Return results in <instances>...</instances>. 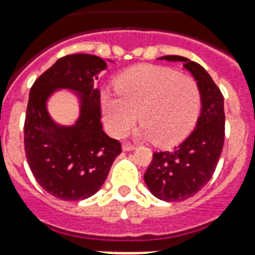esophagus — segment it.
<instances>
[{"mask_svg": "<svg viewBox=\"0 0 255 255\" xmlns=\"http://www.w3.org/2000/svg\"><path fill=\"white\" fill-rule=\"evenodd\" d=\"M122 147H123V150H124V151H131V150H135V146H133V144H131V143H128V142H124Z\"/></svg>", "mask_w": 255, "mask_h": 255, "instance_id": "34e87169", "label": "esophagus"}]
</instances>
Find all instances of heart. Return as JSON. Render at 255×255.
I'll return each mask as SVG.
<instances>
[{
  "label": "heart",
  "instance_id": "b5f03b06",
  "mask_svg": "<svg viewBox=\"0 0 255 255\" xmlns=\"http://www.w3.org/2000/svg\"><path fill=\"white\" fill-rule=\"evenodd\" d=\"M116 93L102 91L101 106L108 131L122 138L136 119L138 133L160 144L182 140L197 122L201 93L197 82L171 68L138 65L120 75Z\"/></svg>",
  "mask_w": 255,
  "mask_h": 255
}]
</instances>
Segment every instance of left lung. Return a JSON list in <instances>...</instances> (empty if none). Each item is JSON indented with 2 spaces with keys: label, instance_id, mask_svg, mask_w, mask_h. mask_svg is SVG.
I'll return each mask as SVG.
<instances>
[{
  "label": "left lung",
  "instance_id": "left-lung-1",
  "mask_svg": "<svg viewBox=\"0 0 255 255\" xmlns=\"http://www.w3.org/2000/svg\"><path fill=\"white\" fill-rule=\"evenodd\" d=\"M160 60L183 63L201 93V113L194 131L169 151L154 153L144 173V183L155 198L179 202L195 195L213 176L224 146V98L206 69L195 61L182 56Z\"/></svg>",
  "mask_w": 255,
  "mask_h": 255
}]
</instances>
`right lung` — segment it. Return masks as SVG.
<instances>
[{
  "label": "right lung",
  "instance_id": "right-lung-1",
  "mask_svg": "<svg viewBox=\"0 0 255 255\" xmlns=\"http://www.w3.org/2000/svg\"><path fill=\"white\" fill-rule=\"evenodd\" d=\"M106 61L111 60L69 54L42 73L30 90L24 123L27 162L39 186L64 201L94 195L122 153L120 142L109 138L101 123L97 84ZM60 89L71 91L78 100L79 116L69 126L56 122L47 109L50 97Z\"/></svg>",
  "mask_w": 255,
  "mask_h": 255
}]
</instances>
